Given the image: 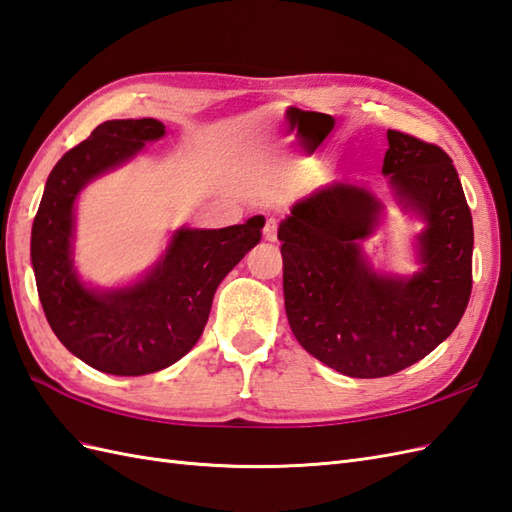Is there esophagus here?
<instances>
[{"instance_id":"1","label":"esophagus","mask_w":512,"mask_h":512,"mask_svg":"<svg viewBox=\"0 0 512 512\" xmlns=\"http://www.w3.org/2000/svg\"><path fill=\"white\" fill-rule=\"evenodd\" d=\"M277 233H279V222L274 218H268L266 227H264V238L268 242H277Z\"/></svg>"}]
</instances>
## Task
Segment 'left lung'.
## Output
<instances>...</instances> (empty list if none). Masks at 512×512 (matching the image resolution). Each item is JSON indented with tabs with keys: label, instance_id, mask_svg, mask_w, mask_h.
<instances>
[{
	"label": "left lung",
	"instance_id": "8db88e82",
	"mask_svg": "<svg viewBox=\"0 0 512 512\" xmlns=\"http://www.w3.org/2000/svg\"><path fill=\"white\" fill-rule=\"evenodd\" d=\"M383 175L426 222L422 270L376 274L361 255L381 203L335 181L292 207L279 227L285 313L309 355L352 378H381L424 359L456 329L471 296L474 225L456 168L437 144L387 129Z\"/></svg>",
	"mask_w": 512,
	"mask_h": 512
}]
</instances>
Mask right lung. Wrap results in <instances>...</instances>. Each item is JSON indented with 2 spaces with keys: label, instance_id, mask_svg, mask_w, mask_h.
<instances>
[{
  "label": "right lung",
  "instance_id": "right-lung-1",
  "mask_svg": "<svg viewBox=\"0 0 512 512\" xmlns=\"http://www.w3.org/2000/svg\"><path fill=\"white\" fill-rule=\"evenodd\" d=\"M164 123H101L51 170L32 225L38 298L62 346L90 368L142 376L179 361L199 342L216 287L261 240L264 216L225 229H179L157 266L134 285L90 290L73 268V205L95 177L160 140Z\"/></svg>",
  "mask_w": 512,
  "mask_h": 512
}]
</instances>
